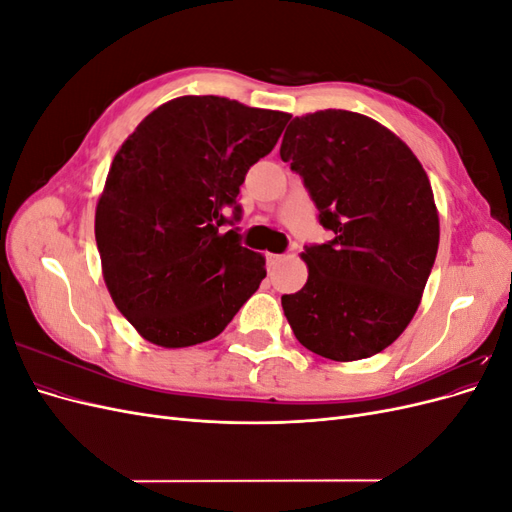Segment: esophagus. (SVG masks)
Segmentation results:
<instances>
[{
	"mask_svg": "<svg viewBox=\"0 0 512 512\" xmlns=\"http://www.w3.org/2000/svg\"><path fill=\"white\" fill-rule=\"evenodd\" d=\"M282 260V256L280 254H267V262H269V267H275L277 262Z\"/></svg>",
	"mask_w": 512,
	"mask_h": 512,
	"instance_id": "34e87169",
	"label": "esophagus"
}]
</instances>
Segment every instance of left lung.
I'll use <instances>...</instances> for the list:
<instances>
[{
  "label": "left lung",
  "instance_id": "1",
  "mask_svg": "<svg viewBox=\"0 0 512 512\" xmlns=\"http://www.w3.org/2000/svg\"><path fill=\"white\" fill-rule=\"evenodd\" d=\"M333 239L301 258L307 282L282 307L299 342L324 359L382 352L414 318L440 243L423 164L397 134L352 111L294 117L280 147Z\"/></svg>",
  "mask_w": 512,
  "mask_h": 512
}]
</instances>
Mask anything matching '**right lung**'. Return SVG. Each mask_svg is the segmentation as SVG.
I'll use <instances>...</instances> for the list:
<instances>
[{"mask_svg": "<svg viewBox=\"0 0 512 512\" xmlns=\"http://www.w3.org/2000/svg\"><path fill=\"white\" fill-rule=\"evenodd\" d=\"M290 115L220 96H181L123 141L96 205L102 277L147 342L188 348L218 337L265 280V256L222 232L245 173Z\"/></svg>", "mask_w": 512, "mask_h": 512, "instance_id": "1", "label": "right lung"}]
</instances>
